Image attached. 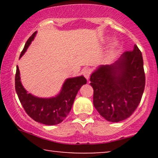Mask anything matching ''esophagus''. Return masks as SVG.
<instances>
[{"instance_id":"obj_1","label":"esophagus","mask_w":158,"mask_h":158,"mask_svg":"<svg viewBox=\"0 0 158 158\" xmlns=\"http://www.w3.org/2000/svg\"><path fill=\"white\" fill-rule=\"evenodd\" d=\"M90 74H91V70H90V68L84 69V70L83 71V75H84V77H85L86 79L87 80L89 79Z\"/></svg>"}]
</instances>
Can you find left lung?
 Segmentation results:
<instances>
[{"label": "left lung", "mask_w": 158, "mask_h": 158, "mask_svg": "<svg viewBox=\"0 0 158 158\" xmlns=\"http://www.w3.org/2000/svg\"><path fill=\"white\" fill-rule=\"evenodd\" d=\"M94 105L105 119L118 122L129 118L141 101L145 85L143 59L137 45L110 65L90 75Z\"/></svg>", "instance_id": "1"}]
</instances>
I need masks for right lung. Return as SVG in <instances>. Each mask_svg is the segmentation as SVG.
<instances>
[{"mask_svg": "<svg viewBox=\"0 0 158 158\" xmlns=\"http://www.w3.org/2000/svg\"><path fill=\"white\" fill-rule=\"evenodd\" d=\"M36 34V31L27 40L19 58L27 51ZM86 83L87 81L83 76L68 78L64 83L58 96L51 98H37L28 94L23 87L20 81L19 67L16 66L15 88L19 101L26 113L35 122L43 124L55 125L61 123L70 111L79 89Z\"/></svg>", "mask_w": 158, "mask_h": 158, "instance_id": "obj_1", "label": "right lung"}]
</instances>
